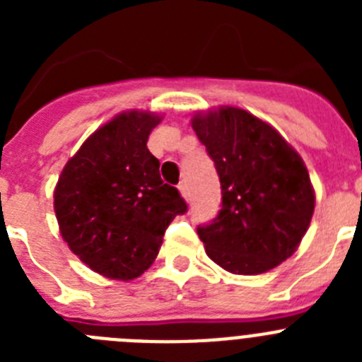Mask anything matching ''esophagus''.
Listing matches in <instances>:
<instances>
[{"label": "esophagus", "mask_w": 362, "mask_h": 362, "mask_svg": "<svg viewBox=\"0 0 362 362\" xmlns=\"http://www.w3.org/2000/svg\"><path fill=\"white\" fill-rule=\"evenodd\" d=\"M179 192H181V196H183L185 199H188V197H190V192H188V185L185 183V181H181V183H179Z\"/></svg>", "instance_id": "esophagus-1"}]
</instances>
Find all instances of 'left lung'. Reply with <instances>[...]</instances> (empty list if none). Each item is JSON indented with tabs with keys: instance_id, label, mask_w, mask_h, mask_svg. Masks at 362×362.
<instances>
[{
	"instance_id": "obj_1",
	"label": "left lung",
	"mask_w": 362,
	"mask_h": 362,
	"mask_svg": "<svg viewBox=\"0 0 362 362\" xmlns=\"http://www.w3.org/2000/svg\"><path fill=\"white\" fill-rule=\"evenodd\" d=\"M221 183V210L197 226L206 255L232 274L255 276L297 250L315 196L299 153L270 124L235 107L192 119Z\"/></svg>"
}]
</instances>
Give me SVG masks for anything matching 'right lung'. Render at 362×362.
Instances as JSON below:
<instances>
[{
	"mask_svg": "<svg viewBox=\"0 0 362 362\" xmlns=\"http://www.w3.org/2000/svg\"><path fill=\"white\" fill-rule=\"evenodd\" d=\"M161 117L130 110L95 130L63 168L54 190L59 232L83 263L108 279H136L153 263L175 216L177 188L163 183L146 148Z\"/></svg>",
	"mask_w": 362,
	"mask_h": 362,
	"instance_id": "obj_1",
	"label": "right lung"
}]
</instances>
